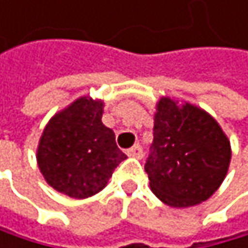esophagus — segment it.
Listing matches in <instances>:
<instances>
[{
  "label": "esophagus",
  "instance_id": "obj_1",
  "mask_svg": "<svg viewBox=\"0 0 248 248\" xmlns=\"http://www.w3.org/2000/svg\"><path fill=\"white\" fill-rule=\"evenodd\" d=\"M128 156H131V157H137V159H141L142 157V149H141V146H134V147H131L129 150H128Z\"/></svg>",
  "mask_w": 248,
  "mask_h": 248
}]
</instances>
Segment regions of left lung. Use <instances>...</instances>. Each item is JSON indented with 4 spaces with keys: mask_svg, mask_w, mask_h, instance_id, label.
I'll use <instances>...</instances> for the list:
<instances>
[{
    "mask_svg": "<svg viewBox=\"0 0 248 248\" xmlns=\"http://www.w3.org/2000/svg\"><path fill=\"white\" fill-rule=\"evenodd\" d=\"M146 164L150 189L172 208L198 205L220 187L231 164V141L201 107L162 96L153 117Z\"/></svg>",
    "mask_w": 248,
    "mask_h": 248,
    "instance_id": "obj_1",
    "label": "left lung"
}]
</instances>
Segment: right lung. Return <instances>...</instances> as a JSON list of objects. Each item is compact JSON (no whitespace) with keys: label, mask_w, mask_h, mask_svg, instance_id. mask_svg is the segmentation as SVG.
I'll use <instances>...</instances> for the list:
<instances>
[{"label":"right lung","mask_w":248,"mask_h":248,"mask_svg":"<svg viewBox=\"0 0 248 248\" xmlns=\"http://www.w3.org/2000/svg\"><path fill=\"white\" fill-rule=\"evenodd\" d=\"M104 101L80 96L58 111L40 137L37 164L46 183L74 198L93 196L107 186L126 155L102 123Z\"/></svg>","instance_id":"1"}]
</instances>
